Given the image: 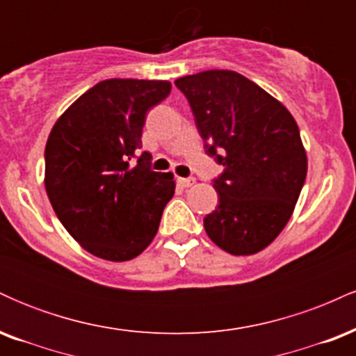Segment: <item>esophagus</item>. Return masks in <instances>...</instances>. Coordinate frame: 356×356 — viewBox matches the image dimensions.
<instances>
[{
	"mask_svg": "<svg viewBox=\"0 0 356 356\" xmlns=\"http://www.w3.org/2000/svg\"><path fill=\"white\" fill-rule=\"evenodd\" d=\"M177 182L181 184L182 187H191L192 184L195 182V179H194V177H179V179H177Z\"/></svg>",
	"mask_w": 356,
	"mask_h": 356,
	"instance_id": "esophagus-1",
	"label": "esophagus"
}]
</instances>
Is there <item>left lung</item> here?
I'll return each mask as SVG.
<instances>
[{
  "label": "left lung",
  "instance_id": "8db88e82",
  "mask_svg": "<svg viewBox=\"0 0 356 356\" xmlns=\"http://www.w3.org/2000/svg\"><path fill=\"white\" fill-rule=\"evenodd\" d=\"M189 102L209 157L224 167L214 179L216 211L207 236L236 256L254 254L283 231L308 170L295 118L254 81L231 70L175 80Z\"/></svg>",
  "mask_w": 356,
  "mask_h": 356
}]
</instances>
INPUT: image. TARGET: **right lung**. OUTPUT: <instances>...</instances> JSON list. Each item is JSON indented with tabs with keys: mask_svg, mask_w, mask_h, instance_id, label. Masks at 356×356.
Here are the masks:
<instances>
[{
	"mask_svg": "<svg viewBox=\"0 0 356 356\" xmlns=\"http://www.w3.org/2000/svg\"><path fill=\"white\" fill-rule=\"evenodd\" d=\"M169 93V81L104 80L73 102L48 137L44 187L53 211L102 259L140 254L172 199L174 174L150 169L149 152L136 155L147 112Z\"/></svg>",
	"mask_w": 356,
	"mask_h": 356,
	"instance_id": "right-lung-1",
	"label": "right lung"
}]
</instances>
